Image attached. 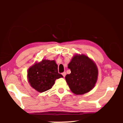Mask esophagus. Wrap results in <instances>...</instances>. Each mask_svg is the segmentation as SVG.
Returning <instances> with one entry per match:
<instances>
[{
    "instance_id": "1",
    "label": "esophagus",
    "mask_w": 123,
    "mask_h": 123,
    "mask_svg": "<svg viewBox=\"0 0 123 123\" xmlns=\"http://www.w3.org/2000/svg\"><path fill=\"white\" fill-rule=\"evenodd\" d=\"M62 76H63V77H65V76H66V72H63L62 73Z\"/></svg>"
}]
</instances>
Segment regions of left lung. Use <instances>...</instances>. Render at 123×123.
Returning a JSON list of instances; mask_svg holds the SVG:
<instances>
[{"mask_svg":"<svg viewBox=\"0 0 123 123\" xmlns=\"http://www.w3.org/2000/svg\"><path fill=\"white\" fill-rule=\"evenodd\" d=\"M68 68L71 73L66 74L65 80L72 92L82 95L94 88L98 79V70L88 57L84 54L74 55Z\"/></svg>","mask_w":123,"mask_h":123,"instance_id":"1","label":"left lung"}]
</instances>
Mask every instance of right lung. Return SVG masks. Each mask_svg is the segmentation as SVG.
Masks as SVG:
<instances>
[{
	"label": "right lung",
	"mask_w": 123,
	"mask_h": 123,
	"mask_svg": "<svg viewBox=\"0 0 123 123\" xmlns=\"http://www.w3.org/2000/svg\"><path fill=\"white\" fill-rule=\"evenodd\" d=\"M63 77L58 73L55 61L43 60L35 63L28 70V81L38 92H43L51 88L56 79Z\"/></svg>",
	"instance_id": "1"
}]
</instances>
